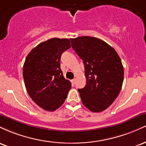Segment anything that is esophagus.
<instances>
[{"label": "esophagus", "instance_id": "esophagus-1", "mask_svg": "<svg viewBox=\"0 0 146 146\" xmlns=\"http://www.w3.org/2000/svg\"><path fill=\"white\" fill-rule=\"evenodd\" d=\"M71 82H72V83H73V84H74L75 83V79H73V80H72Z\"/></svg>", "mask_w": 146, "mask_h": 146}]
</instances>
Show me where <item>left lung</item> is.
<instances>
[{"mask_svg": "<svg viewBox=\"0 0 146 146\" xmlns=\"http://www.w3.org/2000/svg\"><path fill=\"white\" fill-rule=\"evenodd\" d=\"M70 41L84 64L86 84L78 89L82 102L90 111H103L121 91L124 75L121 60L111 46L99 38L82 36Z\"/></svg>", "mask_w": 146, "mask_h": 146, "instance_id": "left-lung-1", "label": "left lung"}]
</instances>
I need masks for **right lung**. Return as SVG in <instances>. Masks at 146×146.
Here are the masks:
<instances>
[{
    "mask_svg": "<svg viewBox=\"0 0 146 146\" xmlns=\"http://www.w3.org/2000/svg\"><path fill=\"white\" fill-rule=\"evenodd\" d=\"M69 48L68 39L53 38L37 45L25 59L23 75L28 94L47 111L59 108L71 88L60 68L62 53Z\"/></svg>",
    "mask_w": 146,
    "mask_h": 146,
    "instance_id": "obj_1",
    "label": "right lung"
}]
</instances>
